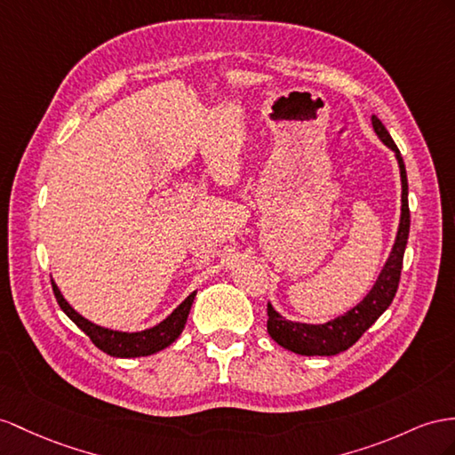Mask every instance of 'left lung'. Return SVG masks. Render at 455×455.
I'll return each instance as SVG.
<instances>
[{"label": "left lung", "mask_w": 455, "mask_h": 455, "mask_svg": "<svg viewBox=\"0 0 455 455\" xmlns=\"http://www.w3.org/2000/svg\"><path fill=\"white\" fill-rule=\"evenodd\" d=\"M372 131L382 140L384 146H388L400 165V179H402V215L398 225V235H395L392 251L388 255L387 263H384L379 278L369 290V294L359 301L355 307L346 311L344 315L331 319L321 324L311 323H298L288 321L281 313H278L271 301L267 304V331H269L271 339L290 352L299 355H336L344 352L349 346H354L361 334H363L372 323H375L384 311L388 309L392 299L395 296V290L400 284L402 275V263H403V251L407 246V236H410V204H407V174L403 159L400 156L398 146L394 144L392 136L387 128L380 123L377 115L371 116Z\"/></svg>", "instance_id": "8db88e82"}]
</instances>
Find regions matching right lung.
Segmentation results:
<instances>
[{
  "label": "right lung",
  "mask_w": 455,
  "mask_h": 455,
  "mask_svg": "<svg viewBox=\"0 0 455 455\" xmlns=\"http://www.w3.org/2000/svg\"><path fill=\"white\" fill-rule=\"evenodd\" d=\"M52 286H53V294L57 298V304H60V307L65 311V315L71 319L76 327L101 349V352H106L108 355H113V357H144V355L161 352V349L171 346L184 331L186 319H188V313L196 298V290H194V292L186 298L167 319H163L159 324H156V327L140 331V332H123V331H111L106 327H100V324L84 319L63 298L61 290L57 288L55 281H52Z\"/></svg>",
  "instance_id": "obj_1"
}]
</instances>
